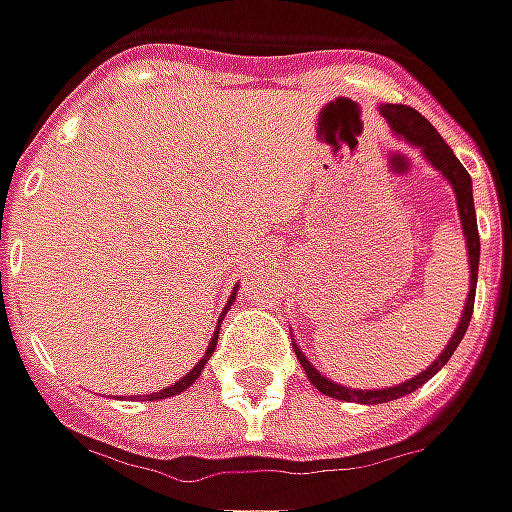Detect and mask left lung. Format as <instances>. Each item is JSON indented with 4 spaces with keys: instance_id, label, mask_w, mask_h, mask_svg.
<instances>
[{
    "instance_id": "1",
    "label": "left lung",
    "mask_w": 512,
    "mask_h": 512,
    "mask_svg": "<svg viewBox=\"0 0 512 512\" xmlns=\"http://www.w3.org/2000/svg\"><path fill=\"white\" fill-rule=\"evenodd\" d=\"M381 114H384V120H387L389 128H392L398 137H404L410 145L421 148V154L433 163V168H438V171L450 180V186H453V191H456L458 217H461V229H464V240H467V257H470V295H467V303H464V315H461V321H458L456 332H453V338H450V344L444 346V352H441V355H438V358H435L433 364L424 369V372H418L415 378L404 381V384H398V387H387V389L341 387V384H335V381L323 378L321 372L312 367V364L306 361V355H303L298 346H295V355H298L300 367H303V372H306V378L312 381V387L318 389V392H323V395H329V398H338V401H358V404H387V401H395V398H404V395H410V392H415V389L421 387L424 381H430L435 372L453 358V352H456L458 344H461V338H464V332H467V326H470V318H473L476 280H478V252H481V243H478V226H476V206H473V183H470L467 168L458 163V157L453 154V148L441 140V134L435 131L433 125L427 123V117H421V114H418L415 108H410V105H381Z\"/></svg>"
}]
</instances>
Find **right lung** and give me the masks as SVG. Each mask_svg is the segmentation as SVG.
<instances>
[{
	"label": "right lung",
	"mask_w": 512,
	"mask_h": 512,
	"mask_svg": "<svg viewBox=\"0 0 512 512\" xmlns=\"http://www.w3.org/2000/svg\"><path fill=\"white\" fill-rule=\"evenodd\" d=\"M232 300H229V303H232ZM226 309H229V306H226ZM220 321H223V315H220ZM220 321H217V323H220ZM217 332H220V326H217ZM217 332H214L212 344H209V349H206V355H203V358L197 361V367L191 369L189 375H183L180 381H174V384H171V387H168V389H160V392H151V395H148V401H157V398H171V395H180L183 389H189L191 384H194V381L200 378V372H203V367H206V361L212 358L214 346H217Z\"/></svg>",
	"instance_id": "1"
}]
</instances>
